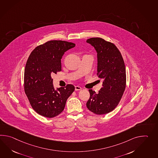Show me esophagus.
<instances>
[{"mask_svg": "<svg viewBox=\"0 0 158 158\" xmlns=\"http://www.w3.org/2000/svg\"><path fill=\"white\" fill-rule=\"evenodd\" d=\"M81 89V88L79 87V86H78V85H77V86L75 87V91H80Z\"/></svg>", "mask_w": 158, "mask_h": 158, "instance_id": "1", "label": "esophagus"}]
</instances>
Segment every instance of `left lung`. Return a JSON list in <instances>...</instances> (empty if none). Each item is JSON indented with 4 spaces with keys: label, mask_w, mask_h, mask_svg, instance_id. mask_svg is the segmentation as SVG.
<instances>
[{
    "label": "left lung",
    "mask_w": 158,
    "mask_h": 158,
    "mask_svg": "<svg viewBox=\"0 0 158 158\" xmlns=\"http://www.w3.org/2000/svg\"><path fill=\"white\" fill-rule=\"evenodd\" d=\"M87 42L98 53V77L103 80L98 94L89 89L90 97L87 107L96 114H104L116 108L126 88V69L119 50L112 42L99 37L88 39Z\"/></svg>",
    "instance_id": "8db88e82"
}]
</instances>
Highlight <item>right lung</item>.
Instances as JSON below:
<instances>
[{
  "mask_svg": "<svg viewBox=\"0 0 158 158\" xmlns=\"http://www.w3.org/2000/svg\"><path fill=\"white\" fill-rule=\"evenodd\" d=\"M75 46L73 42L52 40L37 46L28 58L24 70L25 93L32 108L41 116L53 118L60 114L75 90L73 84L55 90L51 77L61 71L60 60L64 52Z\"/></svg>",
  "mask_w": 158,
  "mask_h": 158,
  "instance_id": "1",
  "label": "right lung"
}]
</instances>
